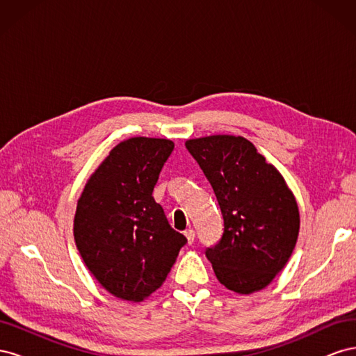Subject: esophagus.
I'll list each match as a JSON object with an SVG mask.
<instances>
[{
  "instance_id": "esophagus-1",
  "label": "esophagus",
  "mask_w": 356,
  "mask_h": 356,
  "mask_svg": "<svg viewBox=\"0 0 356 356\" xmlns=\"http://www.w3.org/2000/svg\"><path fill=\"white\" fill-rule=\"evenodd\" d=\"M184 234H186V238H187L188 245H191L193 242H195V238H196V233H195V230H193V229H188V230H186V232H184Z\"/></svg>"
}]
</instances>
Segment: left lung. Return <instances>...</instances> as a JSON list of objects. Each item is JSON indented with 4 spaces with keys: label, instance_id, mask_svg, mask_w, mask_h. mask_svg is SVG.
Listing matches in <instances>:
<instances>
[{
    "label": "left lung",
    "instance_id": "obj_1",
    "mask_svg": "<svg viewBox=\"0 0 356 356\" xmlns=\"http://www.w3.org/2000/svg\"><path fill=\"white\" fill-rule=\"evenodd\" d=\"M217 196L224 232L207 248L218 281L251 294L273 281L297 242L300 215L282 175L242 136L213 135L186 143Z\"/></svg>",
    "mask_w": 356,
    "mask_h": 356
}]
</instances>
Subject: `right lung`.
I'll list each match as a JSON object with an SVG mask.
<instances>
[{
  "instance_id": "right-lung-1",
  "label": "right lung",
  "mask_w": 356,
  "mask_h": 356,
  "mask_svg": "<svg viewBox=\"0 0 356 356\" xmlns=\"http://www.w3.org/2000/svg\"><path fill=\"white\" fill-rule=\"evenodd\" d=\"M172 152L169 139H126L95 170L79 199L75 245L96 281L118 298L141 301L154 293L187 243L153 197Z\"/></svg>"
}]
</instances>
